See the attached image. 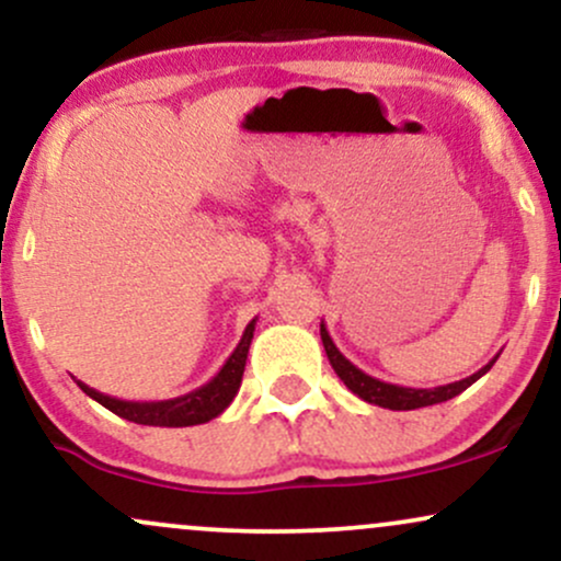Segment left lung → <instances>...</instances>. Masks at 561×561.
Returning <instances> with one entry per match:
<instances>
[{
	"instance_id": "8db88e82",
	"label": "left lung",
	"mask_w": 561,
	"mask_h": 561,
	"mask_svg": "<svg viewBox=\"0 0 561 561\" xmlns=\"http://www.w3.org/2000/svg\"><path fill=\"white\" fill-rule=\"evenodd\" d=\"M321 343H324L327 358H330L334 375L343 379L347 390L356 392V396L366 403L382 405V409H390V411H411V409H424V405H435V403L450 401V398H456L459 392H465L469 385L478 382V379L485 375V371H491L495 358H499V356L491 358V362L482 366L480 371H474V375L459 379V382L437 385V388H403V385H390V382H382V379L366 375V371L358 369L356 364L347 362L343 353L337 351V345L332 343V337H330V332H327L324 321H321Z\"/></svg>"
}]
</instances>
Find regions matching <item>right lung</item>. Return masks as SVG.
Listing matches in <instances>:
<instances>
[{"label": "right lung", "mask_w": 561, "mask_h": 561, "mask_svg": "<svg viewBox=\"0 0 561 561\" xmlns=\"http://www.w3.org/2000/svg\"><path fill=\"white\" fill-rule=\"evenodd\" d=\"M253 332L255 319L244 327L242 340L237 343L231 356L227 358V364L218 369V375L210 382L199 385L197 390L186 392V396L169 398V401H121V398L105 396V392L89 388V385L79 382V379L76 382H79V388L92 401L111 409L121 420L150 424V427H192V424H205L216 420L218 414H224V409L234 401L237 390L242 385V371L244 362H248L250 343H253Z\"/></svg>", "instance_id": "right-lung-1"}]
</instances>
